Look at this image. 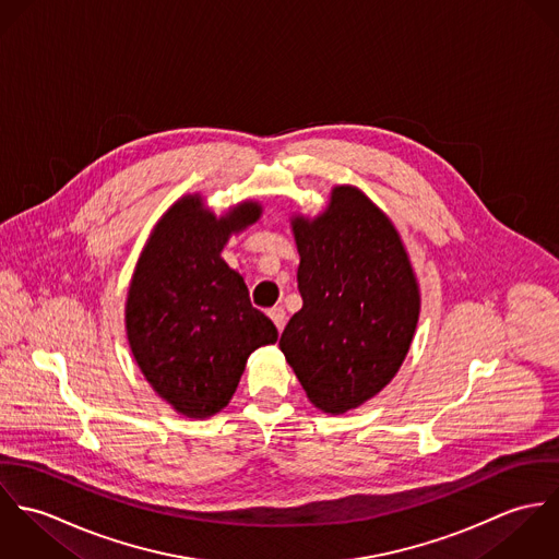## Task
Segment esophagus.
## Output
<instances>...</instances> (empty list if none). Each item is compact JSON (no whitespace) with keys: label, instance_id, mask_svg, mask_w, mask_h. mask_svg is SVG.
<instances>
[{"label":"esophagus","instance_id":"esophagus-1","mask_svg":"<svg viewBox=\"0 0 559 559\" xmlns=\"http://www.w3.org/2000/svg\"><path fill=\"white\" fill-rule=\"evenodd\" d=\"M269 319L275 322L277 331H282L284 324H286V312H284V308H271V310H269Z\"/></svg>","mask_w":559,"mask_h":559}]
</instances>
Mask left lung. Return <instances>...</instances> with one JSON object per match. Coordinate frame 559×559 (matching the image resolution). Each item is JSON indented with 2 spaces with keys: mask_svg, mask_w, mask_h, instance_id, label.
<instances>
[{
  "mask_svg": "<svg viewBox=\"0 0 559 559\" xmlns=\"http://www.w3.org/2000/svg\"><path fill=\"white\" fill-rule=\"evenodd\" d=\"M304 308L280 348L308 400L340 415L374 399L411 348L421 295L396 226L361 189L335 185L319 215L295 213Z\"/></svg>",
  "mask_w": 559,
  "mask_h": 559,
  "instance_id": "obj_1",
  "label": "left lung"
}]
</instances>
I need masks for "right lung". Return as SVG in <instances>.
<instances>
[{"label":"right lung","instance_id":"right-lung-1","mask_svg":"<svg viewBox=\"0 0 559 559\" xmlns=\"http://www.w3.org/2000/svg\"><path fill=\"white\" fill-rule=\"evenodd\" d=\"M262 215L242 200L215 215L200 193L178 198L146 240L124 304V329L144 379L176 413L204 419L235 396L247 357L277 342L222 251Z\"/></svg>","mask_w":559,"mask_h":559}]
</instances>
